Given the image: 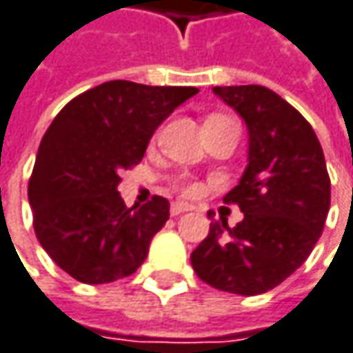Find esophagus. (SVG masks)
<instances>
[{
	"mask_svg": "<svg viewBox=\"0 0 353 353\" xmlns=\"http://www.w3.org/2000/svg\"><path fill=\"white\" fill-rule=\"evenodd\" d=\"M193 207L190 203H183V201H176V203H172L170 207V213L176 217V215H181V213H185V211H192Z\"/></svg>",
	"mask_w": 353,
	"mask_h": 353,
	"instance_id": "1",
	"label": "esophagus"
}]
</instances>
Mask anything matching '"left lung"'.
<instances>
[{
	"label": "left lung",
	"instance_id": "8db88e82",
	"mask_svg": "<svg viewBox=\"0 0 353 353\" xmlns=\"http://www.w3.org/2000/svg\"><path fill=\"white\" fill-rule=\"evenodd\" d=\"M213 94L249 134L247 168L223 197L237 203L243 221L229 227L213 219L192 267L217 290L254 296L279 286L312 253L328 217V170L312 126L270 88L215 86Z\"/></svg>",
	"mask_w": 353,
	"mask_h": 353
}]
</instances>
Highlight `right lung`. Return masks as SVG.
Here are the masks:
<instances>
[{
  "mask_svg": "<svg viewBox=\"0 0 353 353\" xmlns=\"http://www.w3.org/2000/svg\"><path fill=\"white\" fill-rule=\"evenodd\" d=\"M199 90L110 81L72 99L54 116L29 179V205L41 247L85 284L130 276L170 219L156 195L126 207L120 172L142 160L161 122Z\"/></svg>",
  "mask_w": 353,
  "mask_h": 353,
  "instance_id": "right-lung-1",
  "label": "right lung"
}]
</instances>
